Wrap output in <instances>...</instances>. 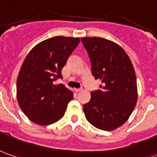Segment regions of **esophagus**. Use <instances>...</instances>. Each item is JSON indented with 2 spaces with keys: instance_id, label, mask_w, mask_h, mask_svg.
Segmentation results:
<instances>
[{
  "instance_id": "34e87169",
  "label": "esophagus",
  "mask_w": 157,
  "mask_h": 157,
  "mask_svg": "<svg viewBox=\"0 0 157 157\" xmlns=\"http://www.w3.org/2000/svg\"><path fill=\"white\" fill-rule=\"evenodd\" d=\"M82 90V89H75V93H79V92H81Z\"/></svg>"
}]
</instances>
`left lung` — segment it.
Wrapping results in <instances>:
<instances>
[{
  "instance_id": "8db88e82",
  "label": "left lung",
  "mask_w": 157,
  "mask_h": 157,
  "mask_svg": "<svg viewBox=\"0 0 157 157\" xmlns=\"http://www.w3.org/2000/svg\"><path fill=\"white\" fill-rule=\"evenodd\" d=\"M95 79L101 89L92 91L83 105L86 120L95 127L112 131L128 120L137 101L134 67L118 44L101 37H82Z\"/></svg>"
}]
</instances>
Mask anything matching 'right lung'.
Returning a JSON list of instances; mask_svg holds the SVG:
<instances>
[{"label": "right lung", "mask_w": 157, "mask_h": 157, "mask_svg": "<svg viewBox=\"0 0 157 157\" xmlns=\"http://www.w3.org/2000/svg\"><path fill=\"white\" fill-rule=\"evenodd\" d=\"M80 38L54 36L34 46L26 56L17 82V101L29 120L48 126L63 117L72 91L64 85H54L61 78V69Z\"/></svg>", "instance_id": "obj_1"}]
</instances>
